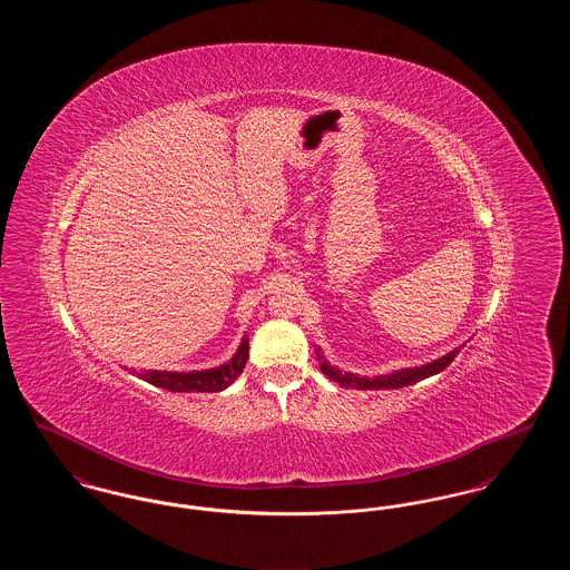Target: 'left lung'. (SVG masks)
Listing matches in <instances>:
<instances>
[{
    "label": "left lung",
    "mask_w": 570,
    "mask_h": 570,
    "mask_svg": "<svg viewBox=\"0 0 570 570\" xmlns=\"http://www.w3.org/2000/svg\"><path fill=\"white\" fill-rule=\"evenodd\" d=\"M461 348H455L453 353L444 354L442 358L432 361L428 365H421V367H407V370H400V372H393L389 376H376V379H358L354 374L348 372H340L337 367L328 365L325 361V356L321 351H316V356L321 361V370L325 374L326 379L337 382L340 386H346V389H361V391H367V389H402L407 384H414L419 380L430 379L434 374H440L442 370H446L451 365V361L460 354Z\"/></svg>",
    "instance_id": "8db88e82"
}]
</instances>
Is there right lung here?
<instances>
[{
  "mask_svg": "<svg viewBox=\"0 0 570 570\" xmlns=\"http://www.w3.org/2000/svg\"><path fill=\"white\" fill-rule=\"evenodd\" d=\"M247 337L242 342L237 354L214 370H205V372H156V370H147L136 374L138 379L160 386L166 391H175V393H217L226 386H230L235 380L239 379V374L244 372L245 361H247Z\"/></svg>",
  "mask_w": 570,
  "mask_h": 570,
  "instance_id": "obj_1",
  "label": "right lung"
}]
</instances>
